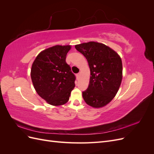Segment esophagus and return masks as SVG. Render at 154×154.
I'll return each mask as SVG.
<instances>
[{"label":"esophagus","instance_id":"1","mask_svg":"<svg viewBox=\"0 0 154 154\" xmlns=\"http://www.w3.org/2000/svg\"><path fill=\"white\" fill-rule=\"evenodd\" d=\"M76 78H78L79 77H80V73H78V74H76Z\"/></svg>","mask_w":154,"mask_h":154}]
</instances>
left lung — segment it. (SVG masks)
<instances>
[{
    "label": "left lung",
    "mask_w": 154,
    "mask_h": 154,
    "mask_svg": "<svg viewBox=\"0 0 154 154\" xmlns=\"http://www.w3.org/2000/svg\"><path fill=\"white\" fill-rule=\"evenodd\" d=\"M87 60L91 76L82 92L86 103L94 108L104 106L117 94L122 80L123 66L119 54L108 46L95 42L75 45Z\"/></svg>",
    "instance_id": "left-lung-1"
}]
</instances>
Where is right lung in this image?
I'll return each mask as SVG.
<instances>
[{
    "label": "right lung",
    "mask_w": 154,
    "mask_h": 154,
    "mask_svg": "<svg viewBox=\"0 0 154 154\" xmlns=\"http://www.w3.org/2000/svg\"><path fill=\"white\" fill-rule=\"evenodd\" d=\"M71 45H54L40 52L32 63L31 78L37 94L50 105L69 101L76 77L66 63Z\"/></svg>",
    "instance_id": "obj_1"
}]
</instances>
